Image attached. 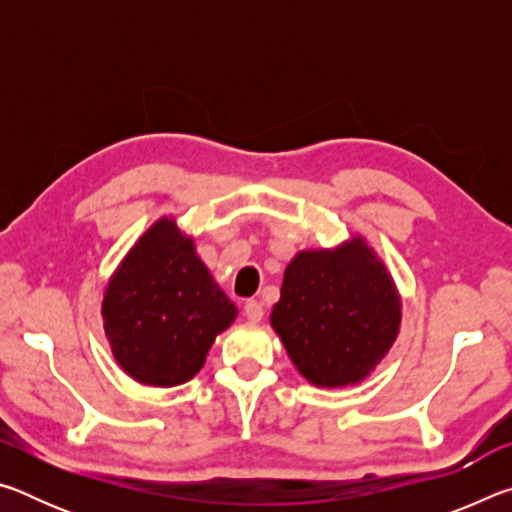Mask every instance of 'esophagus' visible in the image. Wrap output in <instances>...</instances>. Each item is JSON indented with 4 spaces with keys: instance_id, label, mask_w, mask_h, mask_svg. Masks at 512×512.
Here are the masks:
<instances>
[{
    "instance_id": "1",
    "label": "esophagus",
    "mask_w": 512,
    "mask_h": 512,
    "mask_svg": "<svg viewBox=\"0 0 512 512\" xmlns=\"http://www.w3.org/2000/svg\"><path fill=\"white\" fill-rule=\"evenodd\" d=\"M244 314H246V318H248V320H253V323H259V320H262V316H264V307H262V302H257V300H248L246 305H244Z\"/></svg>"
}]
</instances>
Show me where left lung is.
Segmentation results:
<instances>
[{"instance_id":"8db88e82","label":"left lung","mask_w":512,"mask_h":512,"mask_svg":"<svg viewBox=\"0 0 512 512\" xmlns=\"http://www.w3.org/2000/svg\"><path fill=\"white\" fill-rule=\"evenodd\" d=\"M400 320L393 277L359 235L293 257L271 311L293 366L320 388L366 379L391 350Z\"/></svg>"}]
</instances>
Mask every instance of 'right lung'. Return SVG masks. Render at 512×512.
Returning a JSON list of instances; mask_svg holds the SVG:
<instances>
[{
  "label": "right lung",
  "instance_id": "1",
  "mask_svg": "<svg viewBox=\"0 0 512 512\" xmlns=\"http://www.w3.org/2000/svg\"><path fill=\"white\" fill-rule=\"evenodd\" d=\"M101 316L121 370L140 384L171 388L203 368L237 307L196 255L194 239L162 216L110 277Z\"/></svg>",
  "mask_w": 512,
  "mask_h": 512
}]
</instances>
